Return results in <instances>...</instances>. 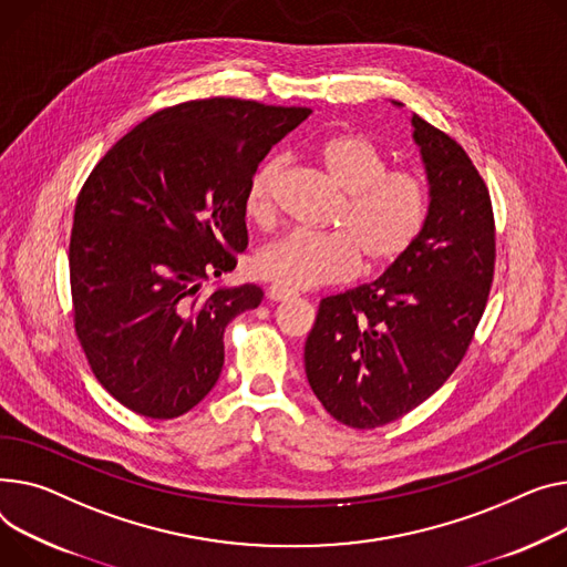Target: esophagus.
Listing matches in <instances>:
<instances>
[{"instance_id":"obj_1","label":"esophagus","mask_w":567,"mask_h":567,"mask_svg":"<svg viewBox=\"0 0 567 567\" xmlns=\"http://www.w3.org/2000/svg\"><path fill=\"white\" fill-rule=\"evenodd\" d=\"M293 296V291H289V289H282V287H269V291H267V298L269 300H274V303H280V300H289Z\"/></svg>"}]
</instances>
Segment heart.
Wrapping results in <instances>:
<instances>
[{
	"label": "heart",
	"instance_id": "b5f03b06",
	"mask_svg": "<svg viewBox=\"0 0 567 567\" xmlns=\"http://www.w3.org/2000/svg\"><path fill=\"white\" fill-rule=\"evenodd\" d=\"M330 179L347 194L330 235L287 233L255 255L259 278L282 289H312L349 280L364 261L383 269L403 257L422 235L429 188L410 171H388V157L371 138L347 132L319 147ZM280 162L261 164L246 188V214L257 223L274 216V184Z\"/></svg>",
	"mask_w": 567,
	"mask_h": 567
}]
</instances>
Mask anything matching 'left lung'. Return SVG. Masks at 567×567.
<instances>
[{"mask_svg":"<svg viewBox=\"0 0 567 567\" xmlns=\"http://www.w3.org/2000/svg\"><path fill=\"white\" fill-rule=\"evenodd\" d=\"M410 123L429 179L424 230L379 280L323 298L306 342L312 392L351 429L385 426L444 385L472 342L495 274V216L483 177L449 134L417 113Z\"/></svg>","mask_w":567,"mask_h":567,"instance_id":"8db88e82","label":"left lung"}]
</instances>
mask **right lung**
Returning <instances> with one entry per match:
<instances>
[{"label":"right lung","instance_id":"add662e5","mask_svg":"<svg viewBox=\"0 0 567 567\" xmlns=\"http://www.w3.org/2000/svg\"><path fill=\"white\" fill-rule=\"evenodd\" d=\"M308 106L192 100L125 134L74 205V330L100 385L150 420H173L216 385L223 332L255 310L257 285H203L248 246L246 188Z\"/></svg>","mask_w":567,"mask_h":567}]
</instances>
